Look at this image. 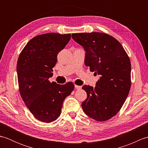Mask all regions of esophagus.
<instances>
[{
  "label": "esophagus",
  "instance_id": "esophagus-1",
  "mask_svg": "<svg viewBox=\"0 0 148 148\" xmlns=\"http://www.w3.org/2000/svg\"><path fill=\"white\" fill-rule=\"evenodd\" d=\"M75 88H76V89L77 90H79L81 88V86H78V85H75Z\"/></svg>",
  "mask_w": 148,
  "mask_h": 148
}]
</instances>
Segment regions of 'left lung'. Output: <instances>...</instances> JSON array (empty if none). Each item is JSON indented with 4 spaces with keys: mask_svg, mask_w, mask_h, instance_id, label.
Returning <instances> with one entry per match:
<instances>
[{
    "mask_svg": "<svg viewBox=\"0 0 148 148\" xmlns=\"http://www.w3.org/2000/svg\"><path fill=\"white\" fill-rule=\"evenodd\" d=\"M85 51L84 64L99 75L93 88L84 85L87 98L82 102L84 113L99 121L111 119L119 112L129 93L131 64L118 40L101 32L72 34Z\"/></svg>",
    "mask_w": 148,
    "mask_h": 148,
    "instance_id": "8db88e82",
    "label": "left lung"
}]
</instances>
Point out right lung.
Segmentation results:
<instances>
[{"label":"right lung","instance_id":"right-lung-1","mask_svg":"<svg viewBox=\"0 0 148 148\" xmlns=\"http://www.w3.org/2000/svg\"><path fill=\"white\" fill-rule=\"evenodd\" d=\"M71 34L48 33L30 40L19 55L17 75L19 91L34 117L45 123L60 115L63 102L74 88L72 82L50 83L58 53L71 39Z\"/></svg>","mask_w":148,"mask_h":148}]
</instances>
